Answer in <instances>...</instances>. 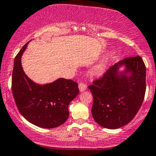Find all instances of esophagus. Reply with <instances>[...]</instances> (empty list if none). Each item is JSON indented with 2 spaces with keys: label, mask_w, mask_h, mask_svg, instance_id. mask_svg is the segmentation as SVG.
Segmentation results:
<instances>
[{
  "label": "esophagus",
  "mask_w": 156,
  "mask_h": 156,
  "mask_svg": "<svg viewBox=\"0 0 156 156\" xmlns=\"http://www.w3.org/2000/svg\"><path fill=\"white\" fill-rule=\"evenodd\" d=\"M86 88H87V86H86V85L85 83H80L79 84V89H80V91H84L86 89Z\"/></svg>",
  "instance_id": "1"
}]
</instances>
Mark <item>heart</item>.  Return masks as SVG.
I'll use <instances>...</instances> for the list:
<instances>
[{
  "label": "heart",
  "instance_id": "1",
  "mask_svg": "<svg viewBox=\"0 0 156 156\" xmlns=\"http://www.w3.org/2000/svg\"><path fill=\"white\" fill-rule=\"evenodd\" d=\"M104 67H105V63H104V62H102L101 63L97 65L93 68L92 72L94 74H101L104 70Z\"/></svg>",
  "mask_w": 156,
  "mask_h": 156
}]
</instances>
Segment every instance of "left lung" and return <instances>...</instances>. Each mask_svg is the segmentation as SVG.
Listing matches in <instances>:
<instances>
[{
  "label": "left lung",
  "instance_id": "1",
  "mask_svg": "<svg viewBox=\"0 0 156 156\" xmlns=\"http://www.w3.org/2000/svg\"><path fill=\"white\" fill-rule=\"evenodd\" d=\"M126 70L119 75L121 65ZM129 73L130 76L126 73ZM89 89L93 96L91 113L104 128L116 129L129 123L140 108L146 92V66L140 56L128 57L93 80Z\"/></svg>",
  "mask_w": 156,
  "mask_h": 156
}]
</instances>
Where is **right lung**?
<instances>
[{"label":"right lung","mask_w":156,"mask_h":156,"mask_svg":"<svg viewBox=\"0 0 156 156\" xmlns=\"http://www.w3.org/2000/svg\"><path fill=\"white\" fill-rule=\"evenodd\" d=\"M28 43L14 59L12 91L19 113L28 122L44 128L58 127L67 121L68 106L79 94L78 83L58 79L47 85H37L24 72L21 57Z\"/></svg>","instance_id":"obj_1"}]
</instances>
